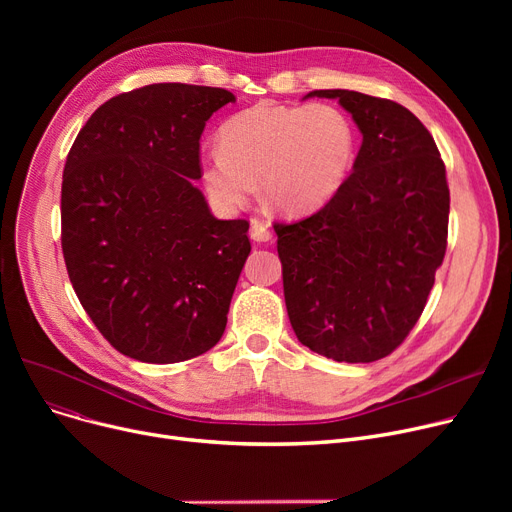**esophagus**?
<instances>
[{
  "mask_svg": "<svg viewBox=\"0 0 512 512\" xmlns=\"http://www.w3.org/2000/svg\"><path fill=\"white\" fill-rule=\"evenodd\" d=\"M251 238L255 242H270L272 240V230H270V226H267V224H263L259 220H253V224H251Z\"/></svg>",
  "mask_w": 512,
  "mask_h": 512,
  "instance_id": "1",
  "label": "esophagus"
}]
</instances>
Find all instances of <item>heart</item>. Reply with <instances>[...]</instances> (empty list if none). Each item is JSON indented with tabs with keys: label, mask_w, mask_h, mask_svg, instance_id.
Instances as JSON below:
<instances>
[{
	"label": "heart",
	"mask_w": 512,
	"mask_h": 512,
	"mask_svg": "<svg viewBox=\"0 0 512 512\" xmlns=\"http://www.w3.org/2000/svg\"><path fill=\"white\" fill-rule=\"evenodd\" d=\"M222 149L201 159L207 195L226 209L247 205L257 193L286 215L328 203L346 182L357 155V130L330 103H259L234 114L220 130Z\"/></svg>",
	"instance_id": "1"
}]
</instances>
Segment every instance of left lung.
<instances>
[{
	"label": "left lung",
	"mask_w": 512,
	"mask_h": 512,
	"mask_svg": "<svg viewBox=\"0 0 512 512\" xmlns=\"http://www.w3.org/2000/svg\"><path fill=\"white\" fill-rule=\"evenodd\" d=\"M338 99L363 134L353 174L319 211L274 224L294 334L344 363L390 355L417 324L442 265L450 193L429 130L396 101L346 89Z\"/></svg>",
	"instance_id": "8db88e82"
}]
</instances>
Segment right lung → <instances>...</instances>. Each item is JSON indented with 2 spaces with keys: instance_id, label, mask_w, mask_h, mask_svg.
<instances>
[{
  "instance_id": "right-lung-1",
  "label": "right lung",
  "mask_w": 512,
  "mask_h": 512,
  "mask_svg": "<svg viewBox=\"0 0 512 512\" xmlns=\"http://www.w3.org/2000/svg\"><path fill=\"white\" fill-rule=\"evenodd\" d=\"M226 89L157 83L97 107L68 153L62 251L97 330L141 363H178L220 342L251 253L247 220L213 218L199 139Z\"/></svg>"
}]
</instances>
